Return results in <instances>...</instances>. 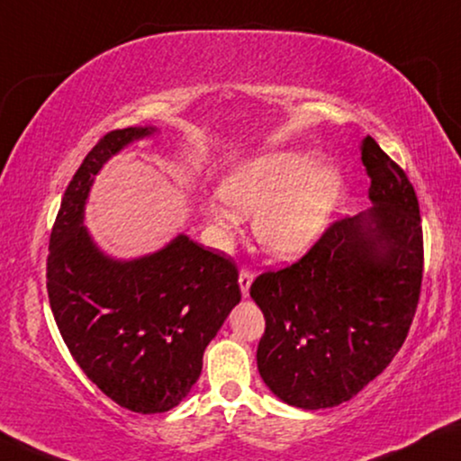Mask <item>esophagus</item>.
I'll list each match as a JSON object with an SVG mask.
<instances>
[{
	"instance_id": "esophagus-1",
	"label": "esophagus",
	"mask_w": 461,
	"mask_h": 461,
	"mask_svg": "<svg viewBox=\"0 0 461 461\" xmlns=\"http://www.w3.org/2000/svg\"><path fill=\"white\" fill-rule=\"evenodd\" d=\"M251 282H253V272L243 267V270L239 272V286H240V293H243V296H249Z\"/></svg>"
}]
</instances>
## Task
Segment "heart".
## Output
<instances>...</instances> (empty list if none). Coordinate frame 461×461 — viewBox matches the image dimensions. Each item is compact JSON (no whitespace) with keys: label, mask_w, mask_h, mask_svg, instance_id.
Listing matches in <instances>:
<instances>
[{"label":"heart","mask_w":461,"mask_h":461,"mask_svg":"<svg viewBox=\"0 0 461 461\" xmlns=\"http://www.w3.org/2000/svg\"><path fill=\"white\" fill-rule=\"evenodd\" d=\"M342 185L338 168L320 165L313 152H266L224 176L221 197L230 208L212 202L208 216L218 226H230L237 214H255L259 243L274 255L293 258L321 235Z\"/></svg>","instance_id":"b5f03b06"}]
</instances>
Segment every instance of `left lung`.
Here are the masks:
<instances>
[{"label": "left lung", "mask_w": 461, "mask_h": 461, "mask_svg": "<svg viewBox=\"0 0 461 461\" xmlns=\"http://www.w3.org/2000/svg\"><path fill=\"white\" fill-rule=\"evenodd\" d=\"M360 154L373 206L336 221L296 264L258 276L249 290L266 317L258 369L288 406L320 410L354 398L398 354L419 304L414 187L371 136Z\"/></svg>", "instance_id": "1"}]
</instances>
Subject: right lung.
Returning <instances> with one entry per match:
<instances>
[{"label": "right lung", "instance_id": "add662e5", "mask_svg": "<svg viewBox=\"0 0 461 461\" xmlns=\"http://www.w3.org/2000/svg\"><path fill=\"white\" fill-rule=\"evenodd\" d=\"M157 127L109 131L63 194L47 258V293L63 342L101 392L122 408H175L202 373V358L240 301L230 258L179 232L162 249L115 259L84 226L95 176L111 157Z\"/></svg>", "mask_w": 461, "mask_h": 461}]
</instances>
